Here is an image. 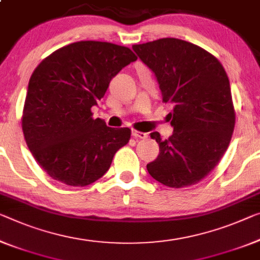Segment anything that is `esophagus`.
Instances as JSON below:
<instances>
[{
	"label": "esophagus",
	"mask_w": 260,
	"mask_h": 260,
	"mask_svg": "<svg viewBox=\"0 0 260 260\" xmlns=\"http://www.w3.org/2000/svg\"><path fill=\"white\" fill-rule=\"evenodd\" d=\"M131 135H133L134 138H141V139L147 138V134H145V133H139V131H137V130H133V131H131Z\"/></svg>",
	"instance_id": "obj_1"
}]
</instances>
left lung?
<instances>
[{"mask_svg":"<svg viewBox=\"0 0 260 260\" xmlns=\"http://www.w3.org/2000/svg\"><path fill=\"white\" fill-rule=\"evenodd\" d=\"M139 59L153 72L173 135L159 144L155 160L147 164L151 177L172 188L201 181L217 166L235 127L230 83L216 58L198 45L177 38L134 45Z\"/></svg>","mask_w":260,"mask_h":260,"instance_id":"1","label":"left lung"}]
</instances>
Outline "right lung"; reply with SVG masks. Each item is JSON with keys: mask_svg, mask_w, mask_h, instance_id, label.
Returning a JSON list of instances; mask_svg holds the SVG:
<instances>
[{"mask_svg": "<svg viewBox=\"0 0 260 260\" xmlns=\"http://www.w3.org/2000/svg\"><path fill=\"white\" fill-rule=\"evenodd\" d=\"M137 60L125 46L81 41L54 51L36 67L24 103L22 129L42 169L69 186H87L109 170L127 144L129 127H109L90 108L110 80Z\"/></svg>", "mask_w": 260, "mask_h": 260, "instance_id": "1", "label": "right lung"}]
</instances>
